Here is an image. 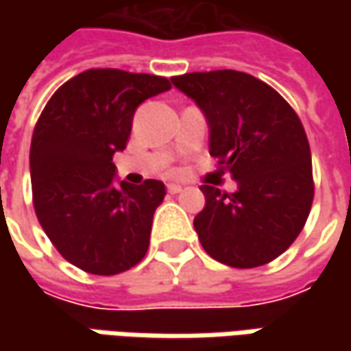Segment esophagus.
<instances>
[{
    "label": "esophagus",
    "instance_id": "obj_1",
    "mask_svg": "<svg viewBox=\"0 0 351 351\" xmlns=\"http://www.w3.org/2000/svg\"><path fill=\"white\" fill-rule=\"evenodd\" d=\"M168 191L176 195V193H180V191H182V185H180V183H168Z\"/></svg>",
    "mask_w": 351,
    "mask_h": 351
}]
</instances>
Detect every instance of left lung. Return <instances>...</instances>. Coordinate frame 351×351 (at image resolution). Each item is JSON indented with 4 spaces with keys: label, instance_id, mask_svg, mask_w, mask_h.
<instances>
[{
    "label": "left lung",
    "instance_id": "8db88e82",
    "mask_svg": "<svg viewBox=\"0 0 351 351\" xmlns=\"http://www.w3.org/2000/svg\"><path fill=\"white\" fill-rule=\"evenodd\" d=\"M171 82L207 115L210 156L238 182L234 193L201 185L205 209L193 221L201 246L238 269L274 262L303 230L315 199L301 119L271 86L244 72H191Z\"/></svg>",
    "mask_w": 351,
    "mask_h": 351
}]
</instances>
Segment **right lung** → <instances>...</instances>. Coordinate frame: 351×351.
Instances as JSON below:
<instances>
[{
  "mask_svg": "<svg viewBox=\"0 0 351 351\" xmlns=\"http://www.w3.org/2000/svg\"><path fill=\"white\" fill-rule=\"evenodd\" d=\"M171 88L168 77L91 68L54 91L34 125L31 185L36 219L64 260L93 276H117L148 252L166 187L117 185L136 107Z\"/></svg>",
  "mask_w": 351,
  "mask_h": 351,
  "instance_id": "1",
  "label": "right lung"
}]
</instances>
